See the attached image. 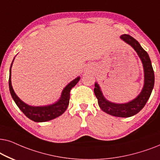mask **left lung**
I'll use <instances>...</instances> for the list:
<instances>
[{
  "instance_id": "8db88e82",
  "label": "left lung",
  "mask_w": 160,
  "mask_h": 160,
  "mask_svg": "<svg viewBox=\"0 0 160 160\" xmlns=\"http://www.w3.org/2000/svg\"><path fill=\"white\" fill-rule=\"evenodd\" d=\"M121 39L130 44L141 59L145 74L143 88L136 99L126 104H116L106 100L97 83H95L94 93L98 99L99 106L104 112L113 116L127 118L137 114L146 105L154 88V73L149 56L146 51L140 46L139 42L128 34L121 35Z\"/></svg>"
}]
</instances>
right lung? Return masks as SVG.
Instances as JSON below:
<instances>
[{
  "mask_svg": "<svg viewBox=\"0 0 160 160\" xmlns=\"http://www.w3.org/2000/svg\"><path fill=\"white\" fill-rule=\"evenodd\" d=\"M12 65H11V67H12ZM80 79V77H78L65 87V88L63 90L62 93H61L60 99L56 103L51 105L44 106V107H32V106L26 105L19 99V97L14 93L12 86L11 68L9 72V79H8V86H9L11 95L13 98L14 101L15 102L16 105L21 110V111L32 121H36V122H44V121H50L52 119L57 118V117L60 116L61 115H62L65 112L68 105H69L70 91L78 83Z\"/></svg>",
  "mask_w": 160,
  "mask_h": 160,
  "instance_id": "right-lung-1",
  "label": "right lung"
}]
</instances>
